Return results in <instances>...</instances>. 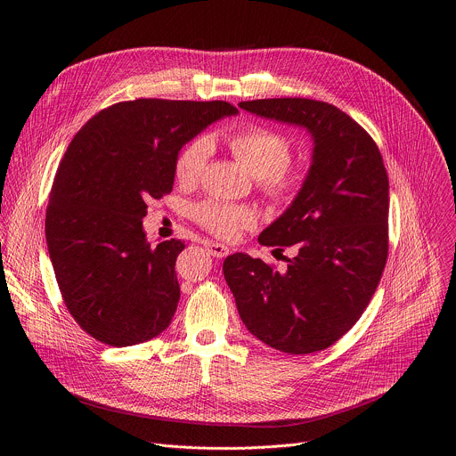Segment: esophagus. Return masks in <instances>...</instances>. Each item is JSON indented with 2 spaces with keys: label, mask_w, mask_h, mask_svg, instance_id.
<instances>
[{
  "label": "esophagus",
  "mask_w": 456,
  "mask_h": 456,
  "mask_svg": "<svg viewBox=\"0 0 456 456\" xmlns=\"http://www.w3.org/2000/svg\"><path fill=\"white\" fill-rule=\"evenodd\" d=\"M204 247L206 250L215 256V257H225L229 254V247H225L224 243H218V241H211V240H206L204 241Z\"/></svg>",
  "instance_id": "obj_1"
}]
</instances>
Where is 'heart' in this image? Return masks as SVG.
Listing matches in <instances>:
<instances>
[{"label":"heart","mask_w":456,"mask_h":456,"mask_svg":"<svg viewBox=\"0 0 456 456\" xmlns=\"http://www.w3.org/2000/svg\"><path fill=\"white\" fill-rule=\"evenodd\" d=\"M227 144L238 162L256 178L276 202H287L299 191L303 175L289 166L290 142L276 129L247 126L234 132ZM211 142L199 137L187 142L175 160V178L182 185L197 182L208 166ZM192 218L213 234L232 238L252 225V213L240 206L204 202L192 209Z\"/></svg>","instance_id":"obj_1"}]
</instances>
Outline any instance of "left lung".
<instances>
[{
  "instance_id": "left-lung-1",
  "label": "left lung",
  "mask_w": 456,
  "mask_h": 456,
  "mask_svg": "<svg viewBox=\"0 0 456 456\" xmlns=\"http://www.w3.org/2000/svg\"><path fill=\"white\" fill-rule=\"evenodd\" d=\"M240 108L305 127L314 150L297 197L257 238L276 250L294 247L287 271L236 252L224 262L225 281L259 341L292 355L324 350L359 321L386 265L389 183L380 151L329 102L283 97Z\"/></svg>"
}]
</instances>
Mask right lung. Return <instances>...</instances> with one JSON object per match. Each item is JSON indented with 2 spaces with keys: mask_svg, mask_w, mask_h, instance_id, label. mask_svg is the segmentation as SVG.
I'll return each mask as SVG.
<instances>
[{
  "mask_svg": "<svg viewBox=\"0 0 456 456\" xmlns=\"http://www.w3.org/2000/svg\"><path fill=\"white\" fill-rule=\"evenodd\" d=\"M238 110L225 101L135 99L92 117L72 139L50 191L45 234L64 305L110 346L162 334L175 315L180 240L151 247L148 202L171 192L185 142Z\"/></svg>",
  "mask_w": 456,
  "mask_h": 456,
  "instance_id": "right-lung-1",
  "label": "right lung"
}]
</instances>
